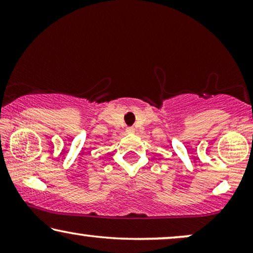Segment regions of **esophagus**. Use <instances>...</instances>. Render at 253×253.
I'll return each mask as SVG.
<instances>
[{
    "label": "esophagus",
    "instance_id": "esophagus-1",
    "mask_svg": "<svg viewBox=\"0 0 253 253\" xmlns=\"http://www.w3.org/2000/svg\"><path fill=\"white\" fill-rule=\"evenodd\" d=\"M126 132L127 133H132V132H134V129H133V127H126Z\"/></svg>",
    "mask_w": 253,
    "mask_h": 253
}]
</instances>
